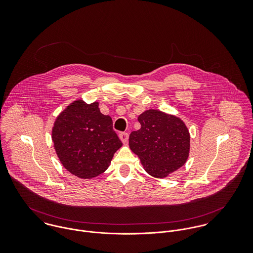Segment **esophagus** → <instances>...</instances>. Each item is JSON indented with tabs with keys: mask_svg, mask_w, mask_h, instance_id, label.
I'll use <instances>...</instances> for the list:
<instances>
[{
	"mask_svg": "<svg viewBox=\"0 0 253 253\" xmlns=\"http://www.w3.org/2000/svg\"><path fill=\"white\" fill-rule=\"evenodd\" d=\"M119 137H120V139L122 140L123 143H126L127 140H128V133L127 132H121L119 134Z\"/></svg>",
	"mask_w": 253,
	"mask_h": 253,
	"instance_id": "1",
	"label": "esophagus"
}]
</instances>
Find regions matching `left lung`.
Returning a JSON list of instances; mask_svg holds the SVG:
<instances>
[{
    "mask_svg": "<svg viewBox=\"0 0 253 253\" xmlns=\"http://www.w3.org/2000/svg\"><path fill=\"white\" fill-rule=\"evenodd\" d=\"M140 129L129 135V148L136 154L145 170L164 178L186 163L190 134L179 118L158 110H148L138 117Z\"/></svg>",
    "mask_w": 253,
    "mask_h": 253,
    "instance_id": "obj_1",
    "label": "left lung"
}]
</instances>
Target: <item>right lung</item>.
I'll use <instances>...</instances> for the list:
<instances>
[{
    "instance_id": "add662e5",
    "label": "right lung",
    "mask_w": 253,
    "mask_h": 253,
    "mask_svg": "<svg viewBox=\"0 0 253 253\" xmlns=\"http://www.w3.org/2000/svg\"><path fill=\"white\" fill-rule=\"evenodd\" d=\"M52 141L63 167L84 179L104 172L123 145L111 117L100 112L98 102L83 100L74 101L57 117Z\"/></svg>"
}]
</instances>
